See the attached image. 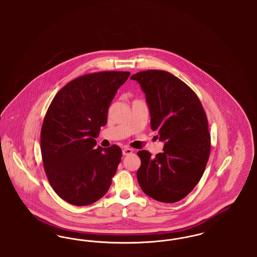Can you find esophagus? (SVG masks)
I'll use <instances>...</instances> for the list:
<instances>
[{
  "label": "esophagus",
  "instance_id": "34e87169",
  "mask_svg": "<svg viewBox=\"0 0 257 257\" xmlns=\"http://www.w3.org/2000/svg\"><path fill=\"white\" fill-rule=\"evenodd\" d=\"M123 155H130L131 153H133V149L129 148V147H124L122 150Z\"/></svg>",
  "mask_w": 257,
  "mask_h": 257
}]
</instances>
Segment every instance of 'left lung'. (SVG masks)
I'll return each instance as SVG.
<instances>
[{"instance_id":"8db88e82","label":"left lung","mask_w":257,"mask_h":257,"mask_svg":"<svg viewBox=\"0 0 257 257\" xmlns=\"http://www.w3.org/2000/svg\"><path fill=\"white\" fill-rule=\"evenodd\" d=\"M131 79L146 93L151 129L165 142L155 157L147 150L138 152V181L153 199L179 201L193 191L207 165L211 139L205 110L195 91L170 72L141 71Z\"/></svg>"}]
</instances>
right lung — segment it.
<instances>
[{
    "instance_id": "add662e5",
    "label": "right lung",
    "mask_w": 257,
    "mask_h": 257,
    "mask_svg": "<svg viewBox=\"0 0 257 257\" xmlns=\"http://www.w3.org/2000/svg\"><path fill=\"white\" fill-rule=\"evenodd\" d=\"M129 72L103 71L78 77L52 100L40 133L44 171L56 194L76 206L104 196L120 163L122 151L113 145L96 147L100 128Z\"/></svg>"
}]
</instances>
